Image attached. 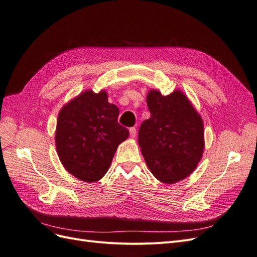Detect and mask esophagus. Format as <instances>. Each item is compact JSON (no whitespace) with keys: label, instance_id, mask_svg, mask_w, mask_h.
<instances>
[{"label":"esophagus","instance_id":"34e87169","mask_svg":"<svg viewBox=\"0 0 257 257\" xmlns=\"http://www.w3.org/2000/svg\"><path fill=\"white\" fill-rule=\"evenodd\" d=\"M136 134H137L136 127H131V128H130V135H131V137L135 138V137H136Z\"/></svg>","mask_w":257,"mask_h":257}]
</instances>
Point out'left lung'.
<instances>
[{"label": "left lung", "instance_id": "1", "mask_svg": "<svg viewBox=\"0 0 257 257\" xmlns=\"http://www.w3.org/2000/svg\"><path fill=\"white\" fill-rule=\"evenodd\" d=\"M147 102L151 117L138 132L142 155L158 180L178 182L190 175L202 156V120L179 90L169 96L151 90Z\"/></svg>", "mask_w": 257, "mask_h": 257}]
</instances>
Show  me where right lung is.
Listing matches in <instances>:
<instances>
[{
	"label": "right lung",
	"mask_w": 257,
	"mask_h": 257,
	"mask_svg": "<svg viewBox=\"0 0 257 257\" xmlns=\"http://www.w3.org/2000/svg\"><path fill=\"white\" fill-rule=\"evenodd\" d=\"M119 108L105 91L86 90L59 112L56 146L64 168L76 178L94 182L104 176L128 130L118 123Z\"/></svg>",
	"instance_id": "1"
}]
</instances>
